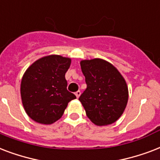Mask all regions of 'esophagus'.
Returning <instances> with one entry per match:
<instances>
[{"label": "esophagus", "mask_w": 160, "mask_h": 160, "mask_svg": "<svg viewBox=\"0 0 160 160\" xmlns=\"http://www.w3.org/2000/svg\"><path fill=\"white\" fill-rule=\"evenodd\" d=\"M75 95H76V97L78 98L79 97H80V95H81V92L80 91H77L76 92H75Z\"/></svg>", "instance_id": "1"}]
</instances>
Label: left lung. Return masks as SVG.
<instances>
[{
	"label": "left lung",
	"instance_id": "1",
	"mask_svg": "<svg viewBox=\"0 0 160 160\" xmlns=\"http://www.w3.org/2000/svg\"><path fill=\"white\" fill-rule=\"evenodd\" d=\"M87 88L79 97L86 114L97 126L112 124L124 112L128 100L127 82L112 63L101 58L80 62Z\"/></svg>",
	"mask_w": 160,
	"mask_h": 160
}]
</instances>
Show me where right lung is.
Listing matches in <instances>:
<instances>
[{"mask_svg":"<svg viewBox=\"0 0 160 160\" xmlns=\"http://www.w3.org/2000/svg\"><path fill=\"white\" fill-rule=\"evenodd\" d=\"M72 59L48 55L31 64L21 82V98L27 114L41 124H52L62 116L68 102L76 98L67 90L65 74Z\"/></svg>","mask_w":160,"mask_h":160,"instance_id":"1","label":"right lung"}]
</instances>
